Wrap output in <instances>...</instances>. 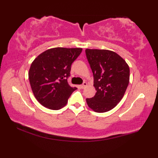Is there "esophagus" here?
<instances>
[{"mask_svg":"<svg viewBox=\"0 0 158 158\" xmlns=\"http://www.w3.org/2000/svg\"><path fill=\"white\" fill-rule=\"evenodd\" d=\"M80 86V88H81V89H85V87L87 86V83L86 82H84V84H83L82 85H79Z\"/></svg>","mask_w":158,"mask_h":158,"instance_id":"esophagus-1","label":"esophagus"}]
</instances>
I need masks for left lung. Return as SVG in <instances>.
<instances>
[{"instance_id":"8db88e82","label":"left lung","mask_w":158,"mask_h":158,"mask_svg":"<svg viewBox=\"0 0 158 158\" xmlns=\"http://www.w3.org/2000/svg\"><path fill=\"white\" fill-rule=\"evenodd\" d=\"M97 90L87 98L89 108L98 113L114 109L123 98L130 81L129 65L121 56L106 49H85Z\"/></svg>"}]
</instances>
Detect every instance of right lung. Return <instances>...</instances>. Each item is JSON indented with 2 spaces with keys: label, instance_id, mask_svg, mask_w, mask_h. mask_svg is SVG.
Wrapping results in <instances>:
<instances>
[{
  "label": "right lung",
  "instance_id": "right-lung-1",
  "mask_svg": "<svg viewBox=\"0 0 158 158\" xmlns=\"http://www.w3.org/2000/svg\"><path fill=\"white\" fill-rule=\"evenodd\" d=\"M82 52L81 48L55 47L35 58L28 72L32 91L36 100L52 110L62 109L74 90L68 83L71 65Z\"/></svg>",
  "mask_w": 158,
  "mask_h": 158
}]
</instances>
